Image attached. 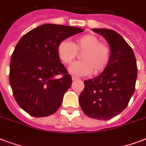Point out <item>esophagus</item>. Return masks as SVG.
<instances>
[{
    "label": "esophagus",
    "instance_id": "34e87169",
    "mask_svg": "<svg viewBox=\"0 0 146 146\" xmlns=\"http://www.w3.org/2000/svg\"><path fill=\"white\" fill-rule=\"evenodd\" d=\"M72 80H73V81H77V80H79L80 79L79 78L75 77V76H72Z\"/></svg>",
    "mask_w": 146,
    "mask_h": 146
}]
</instances>
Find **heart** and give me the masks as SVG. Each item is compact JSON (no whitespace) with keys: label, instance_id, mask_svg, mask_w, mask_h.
Returning a JSON list of instances; mask_svg holds the SVG:
<instances>
[{"label":"heart","instance_id":"b5f03b06","mask_svg":"<svg viewBox=\"0 0 146 146\" xmlns=\"http://www.w3.org/2000/svg\"><path fill=\"white\" fill-rule=\"evenodd\" d=\"M58 55L64 64H69L77 56V52H83L80 59L68 68V72L75 76H87L102 72L108 66L111 58L110 48L100 42L95 35L88 34L75 38L72 42L63 40L58 46Z\"/></svg>","mask_w":146,"mask_h":146}]
</instances>
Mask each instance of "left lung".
<instances>
[{
    "mask_svg": "<svg viewBox=\"0 0 146 146\" xmlns=\"http://www.w3.org/2000/svg\"><path fill=\"white\" fill-rule=\"evenodd\" d=\"M92 31L107 40L111 58L102 74L84 82L79 104L90 118L108 120L126 108L134 94L138 72L136 59L131 47L119 33L106 28Z\"/></svg>",
    "mask_w": 146,
    "mask_h": 146,
    "instance_id": "obj_1",
    "label": "left lung"
}]
</instances>
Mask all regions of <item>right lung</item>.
Wrapping results in <instances>:
<instances>
[{
	"mask_svg": "<svg viewBox=\"0 0 146 146\" xmlns=\"http://www.w3.org/2000/svg\"><path fill=\"white\" fill-rule=\"evenodd\" d=\"M84 31L76 27L45 24L20 39L10 63V85L15 100L34 117L52 115L72 85V76L58 55L64 39ZM63 74L61 79L56 75Z\"/></svg>",
	"mask_w": 146,
	"mask_h": 146,
	"instance_id": "right-lung-1",
	"label": "right lung"
}]
</instances>
